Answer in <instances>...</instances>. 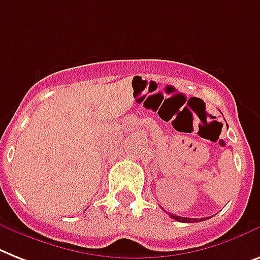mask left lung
Instances as JSON below:
<instances>
[{"mask_svg": "<svg viewBox=\"0 0 260 260\" xmlns=\"http://www.w3.org/2000/svg\"><path fill=\"white\" fill-rule=\"evenodd\" d=\"M170 216L172 219H175V220L178 221H181V223H195V221H203L204 218L202 219H191V218H183V216H176V215L174 214H170Z\"/></svg>", "mask_w": 260, "mask_h": 260, "instance_id": "1", "label": "left lung"}]
</instances>
